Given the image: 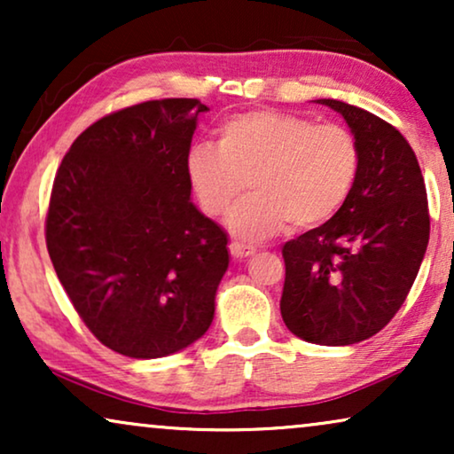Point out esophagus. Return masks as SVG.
<instances>
[{
	"label": "esophagus",
	"mask_w": 454,
	"mask_h": 454,
	"mask_svg": "<svg viewBox=\"0 0 454 454\" xmlns=\"http://www.w3.org/2000/svg\"><path fill=\"white\" fill-rule=\"evenodd\" d=\"M229 252H231L233 258L244 260V258L254 256V252H256V250H254V247H250V246L239 244V241H231V244H229Z\"/></svg>",
	"instance_id": "34e87169"
}]
</instances>
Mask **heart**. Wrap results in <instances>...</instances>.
I'll use <instances>...</instances> for the list:
<instances>
[{
	"instance_id": "heart-1",
	"label": "heart",
	"mask_w": 454,
	"mask_h": 454,
	"mask_svg": "<svg viewBox=\"0 0 454 454\" xmlns=\"http://www.w3.org/2000/svg\"><path fill=\"white\" fill-rule=\"evenodd\" d=\"M359 173L356 136L337 123L275 109L227 117L216 146L196 145L185 176L198 204L223 216L250 185L252 196L233 208L227 225L241 241H262L285 229L325 225L343 208Z\"/></svg>"
}]
</instances>
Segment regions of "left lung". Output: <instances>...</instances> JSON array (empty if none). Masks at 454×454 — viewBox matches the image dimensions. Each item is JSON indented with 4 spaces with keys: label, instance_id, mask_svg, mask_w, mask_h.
<instances>
[{
    "label": "left lung",
    "instance_id": "1",
    "mask_svg": "<svg viewBox=\"0 0 454 454\" xmlns=\"http://www.w3.org/2000/svg\"><path fill=\"white\" fill-rule=\"evenodd\" d=\"M343 117L359 173L343 208L283 246V322L316 345L374 337L399 312L430 239L421 169L409 142L356 105L318 98Z\"/></svg>",
    "mask_w": 454,
    "mask_h": 454
}]
</instances>
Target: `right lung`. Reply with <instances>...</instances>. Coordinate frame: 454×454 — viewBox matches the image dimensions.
Here are the masks:
<instances>
[{"label": "right lung", "instance_id": "add662e5", "mask_svg": "<svg viewBox=\"0 0 454 454\" xmlns=\"http://www.w3.org/2000/svg\"><path fill=\"white\" fill-rule=\"evenodd\" d=\"M207 111L198 98L117 111L74 140L55 176L53 269L90 333L126 357L182 351L215 318L229 239L192 202L185 176Z\"/></svg>", "mask_w": 454, "mask_h": 454}]
</instances>
